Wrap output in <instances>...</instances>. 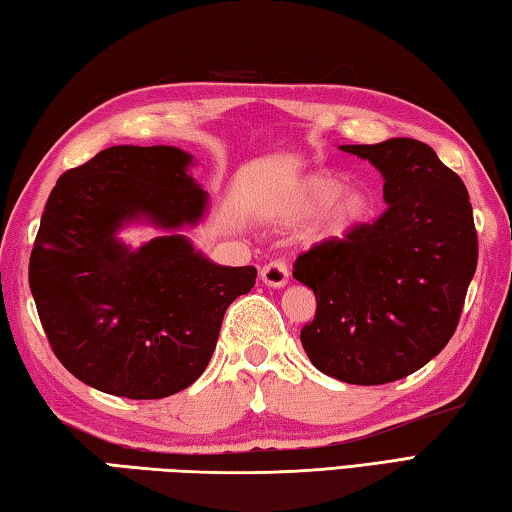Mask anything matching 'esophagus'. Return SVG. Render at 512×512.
<instances>
[{
	"label": "esophagus",
	"mask_w": 512,
	"mask_h": 512,
	"mask_svg": "<svg viewBox=\"0 0 512 512\" xmlns=\"http://www.w3.org/2000/svg\"><path fill=\"white\" fill-rule=\"evenodd\" d=\"M260 278H263V283L269 287H283L289 281L287 265L283 260H272V263H267L263 269H260Z\"/></svg>",
	"instance_id": "obj_1"
}]
</instances>
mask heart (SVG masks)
I'll list each match as a JSON object with an SVG mask.
<instances>
[{
  "instance_id": "heart-1",
  "label": "heart",
  "mask_w": 512,
  "mask_h": 512,
  "mask_svg": "<svg viewBox=\"0 0 512 512\" xmlns=\"http://www.w3.org/2000/svg\"><path fill=\"white\" fill-rule=\"evenodd\" d=\"M345 180L330 171H316L307 176L294 196V214L310 216L325 209L321 231L323 236H343L368 218L372 198L368 189L359 185L343 187Z\"/></svg>"
}]
</instances>
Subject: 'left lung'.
<instances>
[{
	"label": "left lung",
	"mask_w": 512,
	"mask_h": 512,
	"mask_svg": "<svg viewBox=\"0 0 512 512\" xmlns=\"http://www.w3.org/2000/svg\"><path fill=\"white\" fill-rule=\"evenodd\" d=\"M341 149L381 171L388 207L296 258L294 278L316 296L301 343L323 374L381 385L417 372L452 339L477 269V231L466 185L426 142Z\"/></svg>",
	"instance_id": "obj_1"
}]
</instances>
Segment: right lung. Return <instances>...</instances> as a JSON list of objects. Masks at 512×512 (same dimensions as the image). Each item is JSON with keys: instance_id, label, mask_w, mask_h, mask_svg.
I'll return each mask as SVG.
<instances>
[{"instance_id": "1", "label": "right lung", "mask_w": 512, "mask_h": 512, "mask_svg": "<svg viewBox=\"0 0 512 512\" xmlns=\"http://www.w3.org/2000/svg\"><path fill=\"white\" fill-rule=\"evenodd\" d=\"M176 147L120 144L62 173L46 200L28 285L60 363L91 388L162 399L205 372L227 307L256 283V267L211 263L180 234L140 249L129 223L198 225L207 191Z\"/></svg>"}]
</instances>
